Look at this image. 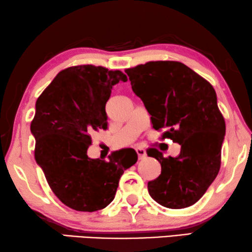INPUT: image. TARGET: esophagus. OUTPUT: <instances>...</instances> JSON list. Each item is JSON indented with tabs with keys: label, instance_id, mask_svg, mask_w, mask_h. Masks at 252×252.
<instances>
[{
	"label": "esophagus",
	"instance_id": "esophagus-1",
	"mask_svg": "<svg viewBox=\"0 0 252 252\" xmlns=\"http://www.w3.org/2000/svg\"><path fill=\"white\" fill-rule=\"evenodd\" d=\"M136 153L138 155V159H143L144 158H146V151L142 147L136 148Z\"/></svg>",
	"mask_w": 252,
	"mask_h": 252
}]
</instances>
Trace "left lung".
I'll list each match as a JSON object with an SVG mask.
<instances>
[{
    "mask_svg": "<svg viewBox=\"0 0 252 252\" xmlns=\"http://www.w3.org/2000/svg\"><path fill=\"white\" fill-rule=\"evenodd\" d=\"M131 89L151 115L162 139L181 145L177 158L158 148L146 153L160 164V175L147 184L153 199L170 209L191 207L216 179L221 166L225 123L208 80L179 61H150L125 69Z\"/></svg>",
    "mask_w": 252,
    "mask_h": 252,
    "instance_id": "8db88e82",
    "label": "left lung"
}]
</instances>
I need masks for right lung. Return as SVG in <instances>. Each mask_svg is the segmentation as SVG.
Masks as SVG:
<instances>
[{"mask_svg":"<svg viewBox=\"0 0 252 252\" xmlns=\"http://www.w3.org/2000/svg\"><path fill=\"white\" fill-rule=\"evenodd\" d=\"M119 81H127L121 70L73 65L61 70L36 100L34 158L56 196L76 211L106 208L124 171L137 162L133 148L115 151L108 160L87 155L90 134L108 128L106 102Z\"/></svg>","mask_w":252,"mask_h":252,"instance_id":"obj_1","label":"right lung"}]
</instances>
